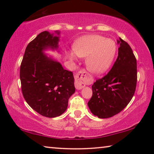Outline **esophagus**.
I'll list each match as a JSON object with an SVG mask.
<instances>
[{
    "mask_svg": "<svg viewBox=\"0 0 154 154\" xmlns=\"http://www.w3.org/2000/svg\"><path fill=\"white\" fill-rule=\"evenodd\" d=\"M88 73L84 69H82L75 76V86L77 90H81L85 86V82L88 79Z\"/></svg>",
    "mask_w": 154,
    "mask_h": 154,
    "instance_id": "esophagus-1",
    "label": "esophagus"
}]
</instances>
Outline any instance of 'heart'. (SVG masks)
I'll list each match as a JSON object with an SVG mask.
<instances>
[{"label": "heart", "mask_w": 154, "mask_h": 154, "mask_svg": "<svg viewBox=\"0 0 154 154\" xmlns=\"http://www.w3.org/2000/svg\"><path fill=\"white\" fill-rule=\"evenodd\" d=\"M117 46L113 40L100 35H92L77 41L73 51L69 53L70 58L87 57L86 65L91 71L102 73L106 71L113 62Z\"/></svg>", "instance_id": "b5f03b06"}]
</instances>
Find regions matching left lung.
<instances>
[{
	"label": "left lung",
	"instance_id": "left-lung-1",
	"mask_svg": "<svg viewBox=\"0 0 154 154\" xmlns=\"http://www.w3.org/2000/svg\"><path fill=\"white\" fill-rule=\"evenodd\" d=\"M118 56L107 74L92 85V96L88 105L99 118H109L128 105L137 82V59L128 43L121 38Z\"/></svg>",
	"mask_w": 154,
	"mask_h": 154
}]
</instances>
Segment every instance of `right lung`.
<instances>
[{
	"mask_svg": "<svg viewBox=\"0 0 154 154\" xmlns=\"http://www.w3.org/2000/svg\"><path fill=\"white\" fill-rule=\"evenodd\" d=\"M59 35V32L57 31ZM58 36L48 31L28 43L20 65L22 94L31 108L47 118H56L66 110L75 92L72 72L48 58L43 50L58 48Z\"/></svg>",
	"mask_w": 154,
	"mask_h": 154,
	"instance_id": "obj_1",
	"label": "right lung"
}]
</instances>
